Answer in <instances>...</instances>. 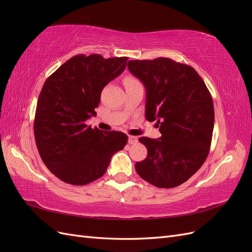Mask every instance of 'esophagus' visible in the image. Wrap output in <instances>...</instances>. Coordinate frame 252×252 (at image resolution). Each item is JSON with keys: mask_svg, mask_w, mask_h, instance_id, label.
<instances>
[{"mask_svg": "<svg viewBox=\"0 0 252 252\" xmlns=\"http://www.w3.org/2000/svg\"><path fill=\"white\" fill-rule=\"evenodd\" d=\"M128 143L129 144H136L138 143V138H136V136H133V135H129L128 136Z\"/></svg>", "mask_w": 252, "mask_h": 252, "instance_id": "34e87169", "label": "esophagus"}]
</instances>
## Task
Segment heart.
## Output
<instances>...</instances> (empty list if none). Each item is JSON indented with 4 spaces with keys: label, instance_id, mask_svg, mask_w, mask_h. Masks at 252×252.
<instances>
[{
    "label": "heart",
    "instance_id": "b5f03b06",
    "mask_svg": "<svg viewBox=\"0 0 252 252\" xmlns=\"http://www.w3.org/2000/svg\"><path fill=\"white\" fill-rule=\"evenodd\" d=\"M134 83H139V81L133 77H129L128 75V77L124 79V85H129V84H134Z\"/></svg>",
    "mask_w": 252,
    "mask_h": 252
}]
</instances>
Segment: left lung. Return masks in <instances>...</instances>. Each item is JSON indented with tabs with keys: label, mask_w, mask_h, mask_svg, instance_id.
<instances>
[{
	"label": "left lung",
	"mask_w": 252,
	"mask_h": 252,
	"mask_svg": "<svg viewBox=\"0 0 252 252\" xmlns=\"http://www.w3.org/2000/svg\"><path fill=\"white\" fill-rule=\"evenodd\" d=\"M128 69L146 88L147 121L162 136L139 141L147 158L135 163L140 177L158 188L180 186L208 157L215 125L212 96L191 66L168 58L129 61Z\"/></svg>",
	"instance_id": "left-lung-1"
}]
</instances>
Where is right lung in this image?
Returning <instances> with one entry per match:
<instances>
[{
  "label": "right lung",
  "instance_id": "1",
  "mask_svg": "<svg viewBox=\"0 0 252 252\" xmlns=\"http://www.w3.org/2000/svg\"><path fill=\"white\" fill-rule=\"evenodd\" d=\"M128 58L78 55L45 81L33 122L42 161L51 173L71 185L103 177L112 156L127 144L121 131H102L85 121L95 116L101 93L124 71Z\"/></svg>",
  "mask_w": 252,
  "mask_h": 252
}]
</instances>
